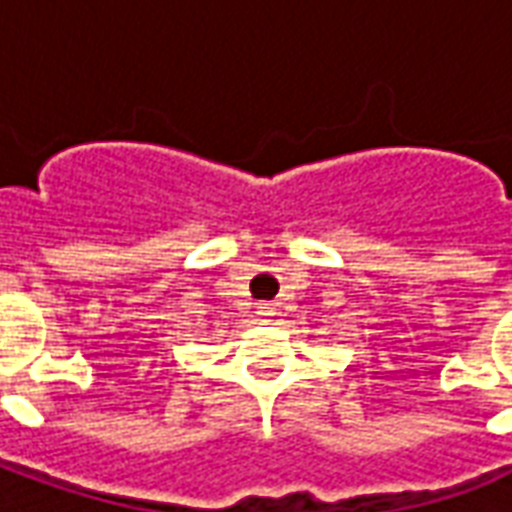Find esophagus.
<instances>
[{"instance_id":"esophagus-1","label":"esophagus","mask_w":512,"mask_h":512,"mask_svg":"<svg viewBox=\"0 0 512 512\" xmlns=\"http://www.w3.org/2000/svg\"><path fill=\"white\" fill-rule=\"evenodd\" d=\"M257 315H260V321H271L274 318V307L271 304H257Z\"/></svg>"}]
</instances>
